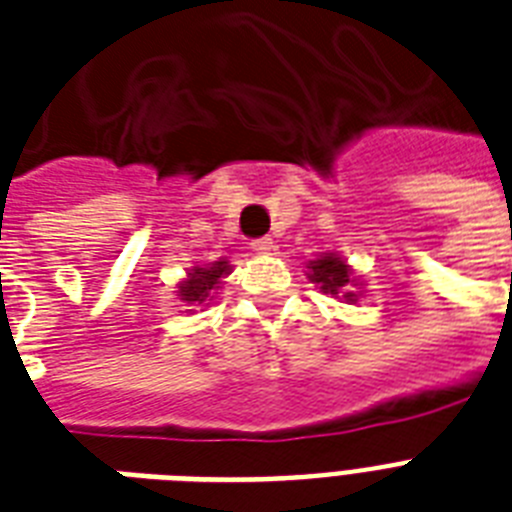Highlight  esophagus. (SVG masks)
Wrapping results in <instances>:
<instances>
[{
  "instance_id": "obj_1",
  "label": "esophagus",
  "mask_w": 512,
  "mask_h": 512,
  "mask_svg": "<svg viewBox=\"0 0 512 512\" xmlns=\"http://www.w3.org/2000/svg\"><path fill=\"white\" fill-rule=\"evenodd\" d=\"M252 249H255L257 255H268L273 249V239H268V236H263V239H255L252 241Z\"/></svg>"
}]
</instances>
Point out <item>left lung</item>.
Returning a JSON list of instances; mask_svg holds the SVG:
<instances>
[{
	"label": "left lung",
	"mask_w": 512,
	"mask_h": 512,
	"mask_svg": "<svg viewBox=\"0 0 512 512\" xmlns=\"http://www.w3.org/2000/svg\"><path fill=\"white\" fill-rule=\"evenodd\" d=\"M311 281H316L321 292L327 295H342L348 303H356V292H353V279H350V268L345 260L335 255H324L313 260L311 265Z\"/></svg>",
	"instance_id": "obj_1"
}]
</instances>
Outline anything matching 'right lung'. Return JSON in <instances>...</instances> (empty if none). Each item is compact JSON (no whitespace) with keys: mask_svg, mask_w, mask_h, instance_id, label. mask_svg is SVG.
<instances>
[{"mask_svg":"<svg viewBox=\"0 0 512 512\" xmlns=\"http://www.w3.org/2000/svg\"><path fill=\"white\" fill-rule=\"evenodd\" d=\"M228 271H231V265L225 263V260H217V263H212L209 268H193V273H188V279L177 287L180 300H183L191 311L193 308H199V305H204L217 289L220 279L228 276Z\"/></svg>","mask_w":512,"mask_h":512,"instance_id":"add662e5","label":"right lung"}]
</instances>
